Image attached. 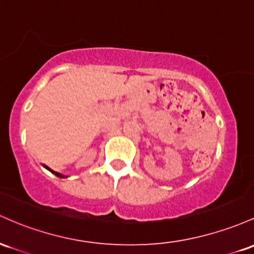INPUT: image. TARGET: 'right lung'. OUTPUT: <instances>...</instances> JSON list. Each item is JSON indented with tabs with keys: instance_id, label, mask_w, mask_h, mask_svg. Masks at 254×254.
<instances>
[{
	"instance_id": "add662e5",
	"label": "right lung",
	"mask_w": 254,
	"mask_h": 254,
	"mask_svg": "<svg viewBox=\"0 0 254 254\" xmlns=\"http://www.w3.org/2000/svg\"><path fill=\"white\" fill-rule=\"evenodd\" d=\"M43 167H44L45 169H48V170H49V172H51V173H53V174H55V175L58 176V178H65V176H64V175H62V174H60V173H56V172H54L53 169H50V168H49V167H47V165H43Z\"/></svg>"
}]
</instances>
